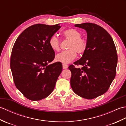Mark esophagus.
I'll list each match as a JSON object with an SVG mask.
<instances>
[{"mask_svg":"<svg viewBox=\"0 0 126 126\" xmlns=\"http://www.w3.org/2000/svg\"><path fill=\"white\" fill-rule=\"evenodd\" d=\"M62 66H63V69H66L68 68V65L67 64H66L63 63V64H62Z\"/></svg>","mask_w":126,"mask_h":126,"instance_id":"34e87169","label":"esophagus"}]
</instances>
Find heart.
Returning <instances> with one entry per match:
<instances>
[{
	"mask_svg": "<svg viewBox=\"0 0 126 126\" xmlns=\"http://www.w3.org/2000/svg\"><path fill=\"white\" fill-rule=\"evenodd\" d=\"M63 35L66 39L70 41L68 46L69 50L64 51L56 56V60L63 63H69L76 57V52L82 54L86 50L88 41L86 39L82 38V34L75 29H68L63 32ZM49 46L54 51L60 50V41L58 37L53 35L50 37L49 41Z\"/></svg>",
	"mask_w": 126,
	"mask_h": 126,
	"instance_id": "heart-1",
	"label": "heart"
}]
</instances>
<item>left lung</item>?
Masks as SVG:
<instances>
[{
	"label": "left lung",
	"mask_w": 126,
	"mask_h": 126,
	"mask_svg": "<svg viewBox=\"0 0 126 126\" xmlns=\"http://www.w3.org/2000/svg\"><path fill=\"white\" fill-rule=\"evenodd\" d=\"M87 31L88 47L82 57L70 65V84L81 97L93 99L105 93L116 75L117 55L111 36L97 24L85 23L75 25Z\"/></svg>",
	"instance_id": "8db88e82"
}]
</instances>
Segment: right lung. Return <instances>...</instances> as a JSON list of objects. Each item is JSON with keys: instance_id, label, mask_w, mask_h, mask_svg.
I'll return each mask as SVG.
<instances>
[{"instance_id": "obj_1", "label": "right lung", "mask_w": 126, "mask_h": 126, "mask_svg": "<svg viewBox=\"0 0 126 126\" xmlns=\"http://www.w3.org/2000/svg\"><path fill=\"white\" fill-rule=\"evenodd\" d=\"M59 24H37L22 32L13 45L10 67L16 87L29 100L39 101L52 92L62 70V64L54 60L55 53L49 41Z\"/></svg>"}]
</instances>
